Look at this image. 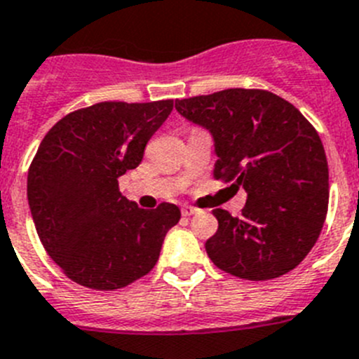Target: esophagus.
Segmentation results:
<instances>
[{"label":"esophagus","mask_w":359,"mask_h":359,"mask_svg":"<svg viewBox=\"0 0 359 359\" xmlns=\"http://www.w3.org/2000/svg\"><path fill=\"white\" fill-rule=\"evenodd\" d=\"M199 212V210L197 208H194V206H183V210H182V213H183V217H190V215H196V213Z\"/></svg>","instance_id":"1"}]
</instances>
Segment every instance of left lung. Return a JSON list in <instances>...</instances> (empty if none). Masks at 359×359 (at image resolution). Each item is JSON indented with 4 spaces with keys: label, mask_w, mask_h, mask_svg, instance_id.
I'll list each match as a JSON object with an SVG mask.
<instances>
[{
    "label": "left lung",
    "mask_w": 359,
    "mask_h": 359,
    "mask_svg": "<svg viewBox=\"0 0 359 359\" xmlns=\"http://www.w3.org/2000/svg\"><path fill=\"white\" fill-rule=\"evenodd\" d=\"M177 114L210 131L213 177L248 192L242 217L213 210L206 252L220 271L265 281L295 269L317 242L330 201V170L317 130L287 100L228 88L176 101Z\"/></svg>",
    "instance_id": "1"
}]
</instances>
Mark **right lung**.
Wrapping results in <instances>:
<instances>
[{
	"label": "right lung",
	"mask_w": 359,
	"mask_h": 359,
	"mask_svg": "<svg viewBox=\"0 0 359 359\" xmlns=\"http://www.w3.org/2000/svg\"><path fill=\"white\" fill-rule=\"evenodd\" d=\"M172 107L104 101L65 115L42 139L28 170L29 212L48 255L81 287L117 290L146 276L182 217L170 203L139 208L117 182L139 167Z\"/></svg>",
	"instance_id": "obj_1"
}]
</instances>
